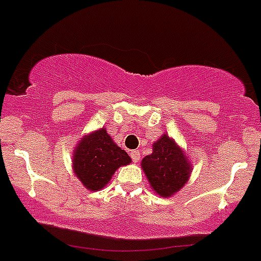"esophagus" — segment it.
I'll use <instances>...</instances> for the list:
<instances>
[{
    "mask_svg": "<svg viewBox=\"0 0 261 261\" xmlns=\"http://www.w3.org/2000/svg\"><path fill=\"white\" fill-rule=\"evenodd\" d=\"M130 156H132L133 162L137 163L138 160H140V151H138V150H132V151H130Z\"/></svg>",
    "mask_w": 261,
    "mask_h": 261,
    "instance_id": "34e87169",
    "label": "esophagus"
}]
</instances>
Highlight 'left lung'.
Wrapping results in <instances>:
<instances>
[{"label":"left lung","instance_id":"obj_1","mask_svg":"<svg viewBox=\"0 0 261 261\" xmlns=\"http://www.w3.org/2000/svg\"><path fill=\"white\" fill-rule=\"evenodd\" d=\"M141 167L152 190L163 198L184 188L193 169L184 150L167 135L152 143V152L143 158Z\"/></svg>","mask_w":261,"mask_h":261}]
</instances>
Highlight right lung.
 <instances>
[{
    "label": "right lung",
    "mask_w": 261,
    "mask_h": 261,
    "mask_svg": "<svg viewBox=\"0 0 261 261\" xmlns=\"http://www.w3.org/2000/svg\"><path fill=\"white\" fill-rule=\"evenodd\" d=\"M132 162L124 150L112 141L105 128L84 136L73 150L72 168L88 190L103 189L115 171Z\"/></svg>",
    "instance_id": "obj_1"
}]
</instances>
